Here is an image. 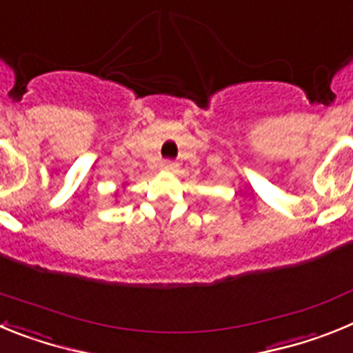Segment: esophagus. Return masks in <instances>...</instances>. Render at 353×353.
I'll use <instances>...</instances> for the list:
<instances>
[{"label": "esophagus", "mask_w": 353, "mask_h": 353, "mask_svg": "<svg viewBox=\"0 0 353 353\" xmlns=\"http://www.w3.org/2000/svg\"><path fill=\"white\" fill-rule=\"evenodd\" d=\"M161 168L164 171H174L176 168H179V164H176V162H173V161H164L161 164Z\"/></svg>", "instance_id": "obj_1"}]
</instances>
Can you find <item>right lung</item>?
<instances>
[{
	"mask_svg": "<svg viewBox=\"0 0 353 353\" xmlns=\"http://www.w3.org/2000/svg\"><path fill=\"white\" fill-rule=\"evenodd\" d=\"M121 189H123V187H121ZM121 189H120V191H121ZM120 191H118V192H120ZM118 192H117V194H118Z\"/></svg>",
	"mask_w": 353,
	"mask_h": 353,
	"instance_id": "obj_1",
	"label": "right lung"
}]
</instances>
